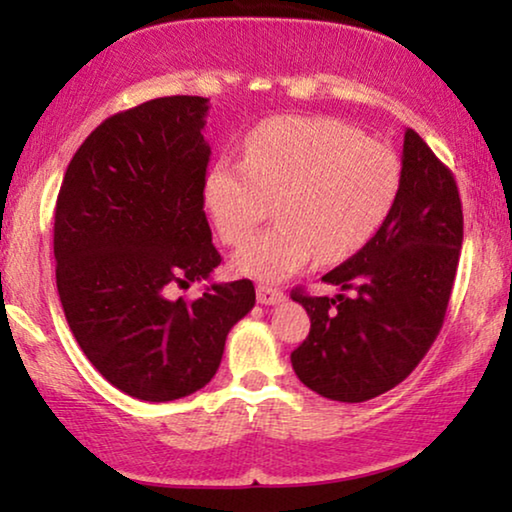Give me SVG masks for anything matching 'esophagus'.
<instances>
[{
    "label": "esophagus",
    "mask_w": 512,
    "mask_h": 512,
    "mask_svg": "<svg viewBox=\"0 0 512 512\" xmlns=\"http://www.w3.org/2000/svg\"><path fill=\"white\" fill-rule=\"evenodd\" d=\"M256 298L261 305H279V303H284L286 296H284V291L272 289V286H258Z\"/></svg>",
    "instance_id": "esophagus-1"
}]
</instances>
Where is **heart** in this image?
I'll return each instance as SVG.
<instances>
[{
  "label": "heart",
  "instance_id": "1",
  "mask_svg": "<svg viewBox=\"0 0 512 512\" xmlns=\"http://www.w3.org/2000/svg\"><path fill=\"white\" fill-rule=\"evenodd\" d=\"M401 158L387 144L324 116H279L251 132L244 160L221 158L205 179L216 233L240 247L273 202L278 223L233 258L242 275L279 282L310 258L356 254L389 219L401 191Z\"/></svg>",
  "mask_w": 512,
  "mask_h": 512
}]
</instances>
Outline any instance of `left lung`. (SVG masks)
<instances>
[{
	"label": "left lung",
	"mask_w": 512,
	"mask_h": 512,
	"mask_svg": "<svg viewBox=\"0 0 512 512\" xmlns=\"http://www.w3.org/2000/svg\"><path fill=\"white\" fill-rule=\"evenodd\" d=\"M401 167V191L384 226L321 277L340 293H293L312 321L310 335L291 354L293 370L331 401L363 403L394 389L443 328L464 240L459 188L410 128Z\"/></svg>",
	"instance_id": "8db88e82"
}]
</instances>
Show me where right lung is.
Segmentation results:
<instances>
[{
    "instance_id": "right-lung-1",
    "label": "right lung",
    "mask_w": 512,
    "mask_h": 512,
    "mask_svg": "<svg viewBox=\"0 0 512 512\" xmlns=\"http://www.w3.org/2000/svg\"><path fill=\"white\" fill-rule=\"evenodd\" d=\"M207 97L172 95L121 111L74 153L55 205V282L67 324L104 380L165 403L205 387L254 284H209L221 254L205 216Z\"/></svg>"
}]
</instances>
